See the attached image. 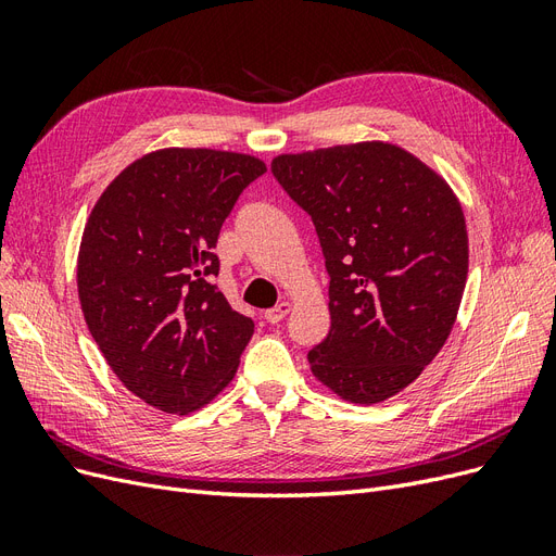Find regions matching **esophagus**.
<instances>
[{
  "label": "esophagus",
  "mask_w": 556,
  "mask_h": 556,
  "mask_svg": "<svg viewBox=\"0 0 556 556\" xmlns=\"http://www.w3.org/2000/svg\"><path fill=\"white\" fill-rule=\"evenodd\" d=\"M292 311V304L290 301H282V304H278V306H274V308H268V311H264V319L266 323H271V325H278L280 319L288 315Z\"/></svg>",
  "instance_id": "1"
}]
</instances>
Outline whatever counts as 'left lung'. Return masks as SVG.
I'll use <instances>...</instances> for the list:
<instances>
[{
  "mask_svg": "<svg viewBox=\"0 0 556 556\" xmlns=\"http://www.w3.org/2000/svg\"><path fill=\"white\" fill-rule=\"evenodd\" d=\"M271 172L313 217L331 278V327L308 352L313 376L362 406L406 390L445 345L464 296L457 194L384 141L285 153Z\"/></svg>",
  "mask_w": 556,
  "mask_h": 556,
  "instance_id": "left-lung-1",
  "label": "left lung"
}]
</instances>
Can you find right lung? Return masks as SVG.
<instances>
[{"instance_id": "obj_1", "label": "right lung", "mask_w": 556, "mask_h": 556, "mask_svg": "<svg viewBox=\"0 0 556 556\" xmlns=\"http://www.w3.org/2000/svg\"><path fill=\"white\" fill-rule=\"evenodd\" d=\"M266 164L160 148L117 174L83 229L80 311L111 371L164 413L204 408L231 382L255 323L206 280L225 217Z\"/></svg>"}]
</instances>
